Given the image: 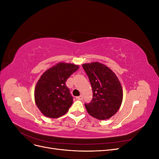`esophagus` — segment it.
<instances>
[{"label": "esophagus", "instance_id": "obj_1", "mask_svg": "<svg viewBox=\"0 0 159 159\" xmlns=\"http://www.w3.org/2000/svg\"><path fill=\"white\" fill-rule=\"evenodd\" d=\"M76 99L78 100H82L83 99V96L82 95L78 96V97H76Z\"/></svg>", "mask_w": 159, "mask_h": 159}]
</instances>
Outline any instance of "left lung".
I'll use <instances>...</instances> for the list:
<instances>
[{
  "label": "left lung",
  "instance_id": "left-lung-1",
  "mask_svg": "<svg viewBox=\"0 0 159 159\" xmlns=\"http://www.w3.org/2000/svg\"><path fill=\"white\" fill-rule=\"evenodd\" d=\"M91 85L93 98L85 103L88 113L105 120L117 112L123 100V89L117 77L107 66L99 62L82 65Z\"/></svg>",
  "mask_w": 159,
  "mask_h": 159
}]
</instances>
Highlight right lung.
I'll return each mask as SVG.
<instances>
[{
    "instance_id": "1",
    "label": "right lung",
    "mask_w": 159,
    "mask_h": 159,
    "mask_svg": "<svg viewBox=\"0 0 159 159\" xmlns=\"http://www.w3.org/2000/svg\"><path fill=\"white\" fill-rule=\"evenodd\" d=\"M79 68L73 64L60 62L46 70L38 81L35 102L46 117L58 118L68 112L73 103V97L66 82Z\"/></svg>"
}]
</instances>
